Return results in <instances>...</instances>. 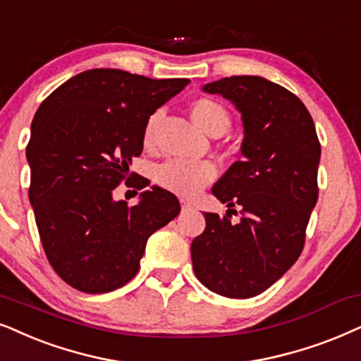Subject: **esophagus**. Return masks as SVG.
Masks as SVG:
<instances>
[{
    "mask_svg": "<svg viewBox=\"0 0 361 361\" xmlns=\"http://www.w3.org/2000/svg\"><path fill=\"white\" fill-rule=\"evenodd\" d=\"M181 209H183V212H190V209H193V207H191V203L188 202H181Z\"/></svg>",
    "mask_w": 361,
    "mask_h": 361,
    "instance_id": "obj_1",
    "label": "esophagus"
}]
</instances>
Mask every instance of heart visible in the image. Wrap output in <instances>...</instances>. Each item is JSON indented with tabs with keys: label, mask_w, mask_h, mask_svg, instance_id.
Returning <instances> with one entry per match:
<instances>
[{
	"label": "heart",
	"mask_w": 361,
	"mask_h": 361,
	"mask_svg": "<svg viewBox=\"0 0 361 361\" xmlns=\"http://www.w3.org/2000/svg\"><path fill=\"white\" fill-rule=\"evenodd\" d=\"M161 111H154L145 126V147H153L157 128L161 121ZM191 121L198 130L208 136L225 135L231 126V116L228 109L213 98H196L190 103ZM216 178V166L209 161H183V159H168L154 170L157 183L171 193L183 198L198 195L204 186Z\"/></svg>",
	"instance_id": "b5f03b06"
}]
</instances>
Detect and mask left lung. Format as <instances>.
<instances>
[{"label":"left lung","mask_w":361,"mask_h":361,"mask_svg":"<svg viewBox=\"0 0 361 361\" xmlns=\"http://www.w3.org/2000/svg\"><path fill=\"white\" fill-rule=\"evenodd\" d=\"M241 113V161L228 168L213 195L225 216L204 213L191 243L195 275L214 293L252 298L290 270L305 245L318 200L320 141L312 115L291 91L262 76H230L203 86ZM242 218L231 224V213Z\"/></svg>","instance_id":"left-lung-1"}]
</instances>
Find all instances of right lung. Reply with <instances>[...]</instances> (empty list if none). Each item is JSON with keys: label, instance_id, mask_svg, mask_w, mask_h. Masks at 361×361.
<instances>
[{"label": "right lung", "instance_id": "right-lung-1", "mask_svg": "<svg viewBox=\"0 0 361 361\" xmlns=\"http://www.w3.org/2000/svg\"><path fill=\"white\" fill-rule=\"evenodd\" d=\"M188 83L97 68L39 104L26 148L30 203L49 264L73 288H121L138 273L149 236L180 213L176 196L159 186L130 208L113 200V190L133 178L126 176L143 152L148 118ZM133 185L145 190L149 181Z\"/></svg>", "mask_w": 361, "mask_h": 361}]
</instances>
